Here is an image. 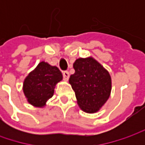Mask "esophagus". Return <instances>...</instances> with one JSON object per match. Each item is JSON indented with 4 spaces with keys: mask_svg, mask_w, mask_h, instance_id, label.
Segmentation results:
<instances>
[{
    "mask_svg": "<svg viewBox=\"0 0 145 145\" xmlns=\"http://www.w3.org/2000/svg\"><path fill=\"white\" fill-rule=\"evenodd\" d=\"M69 72H68V71H65L63 72V77H64V81H68L69 80Z\"/></svg>",
    "mask_w": 145,
    "mask_h": 145,
    "instance_id": "1",
    "label": "esophagus"
}]
</instances>
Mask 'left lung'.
Returning <instances> with one entry per match:
<instances>
[{"label":"left lung","mask_w":145,"mask_h":145,"mask_svg":"<svg viewBox=\"0 0 145 145\" xmlns=\"http://www.w3.org/2000/svg\"><path fill=\"white\" fill-rule=\"evenodd\" d=\"M73 69L75 72L70 76L69 83L78 106L86 113L97 112L110 95V73L93 57L76 59Z\"/></svg>","instance_id":"8db88e82"}]
</instances>
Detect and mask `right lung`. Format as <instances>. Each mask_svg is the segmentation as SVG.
I'll return each mask as SVG.
<instances>
[{
  "label": "right lung",
  "mask_w": 145,
  "mask_h": 145,
  "mask_svg": "<svg viewBox=\"0 0 145 145\" xmlns=\"http://www.w3.org/2000/svg\"><path fill=\"white\" fill-rule=\"evenodd\" d=\"M62 79V73L57 67L40 62L23 82V92L28 103L36 107H43L53 96L56 85Z\"/></svg>",
  "instance_id": "add662e5"
}]
</instances>
